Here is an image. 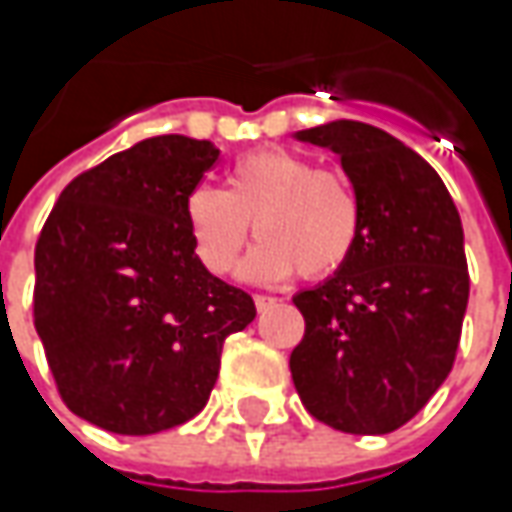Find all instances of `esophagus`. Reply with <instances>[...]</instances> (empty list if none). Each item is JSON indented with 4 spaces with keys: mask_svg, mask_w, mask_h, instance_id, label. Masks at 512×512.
Returning <instances> with one entry per match:
<instances>
[{
    "mask_svg": "<svg viewBox=\"0 0 512 512\" xmlns=\"http://www.w3.org/2000/svg\"><path fill=\"white\" fill-rule=\"evenodd\" d=\"M253 302H256V310H259V313H265V310H270V307L276 305V299H273V296H262V293H256V296H253Z\"/></svg>",
    "mask_w": 512,
    "mask_h": 512,
    "instance_id": "34e87169",
    "label": "esophagus"
}]
</instances>
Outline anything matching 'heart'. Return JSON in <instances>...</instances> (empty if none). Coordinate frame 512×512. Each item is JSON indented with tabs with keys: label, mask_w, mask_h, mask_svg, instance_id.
Segmentation results:
<instances>
[{
	"label": "heart",
	"mask_w": 512,
	"mask_h": 512,
	"mask_svg": "<svg viewBox=\"0 0 512 512\" xmlns=\"http://www.w3.org/2000/svg\"><path fill=\"white\" fill-rule=\"evenodd\" d=\"M185 222L199 262L216 276L236 267L253 222L262 242L245 265L250 279L282 282L293 273L325 279L359 245L362 207L342 173L296 150L262 148L230 165L227 190L190 187Z\"/></svg>",
	"instance_id": "obj_1"
}]
</instances>
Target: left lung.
Segmentation results:
<instances>
[{
	"label": "left lung",
	"instance_id": "8db88e82",
	"mask_svg": "<svg viewBox=\"0 0 512 512\" xmlns=\"http://www.w3.org/2000/svg\"><path fill=\"white\" fill-rule=\"evenodd\" d=\"M296 139L339 153L362 233L327 282L293 296L305 316L293 384L307 413L333 430L393 433L456 359L470 296L462 219L439 173L384 130L339 119Z\"/></svg>",
	"mask_w": 512,
	"mask_h": 512
}]
</instances>
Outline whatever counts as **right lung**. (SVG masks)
Wrapping results in <instances>:
<instances>
[{
  "instance_id": "right-lung-1",
  "label": "right lung",
  "mask_w": 512,
  "mask_h": 512,
  "mask_svg": "<svg viewBox=\"0 0 512 512\" xmlns=\"http://www.w3.org/2000/svg\"><path fill=\"white\" fill-rule=\"evenodd\" d=\"M219 150L179 133L113 153L70 182L36 242L33 325L59 396L122 436L193 419L222 344L256 305L196 256L185 196Z\"/></svg>"
}]
</instances>
